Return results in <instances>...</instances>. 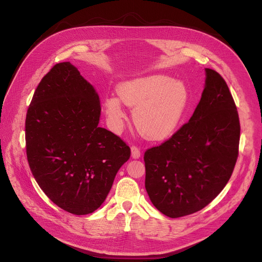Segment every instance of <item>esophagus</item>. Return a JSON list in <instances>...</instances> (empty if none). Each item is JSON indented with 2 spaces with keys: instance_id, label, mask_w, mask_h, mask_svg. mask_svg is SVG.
Here are the masks:
<instances>
[{
  "instance_id": "1",
  "label": "esophagus",
  "mask_w": 262,
  "mask_h": 262,
  "mask_svg": "<svg viewBox=\"0 0 262 262\" xmlns=\"http://www.w3.org/2000/svg\"><path fill=\"white\" fill-rule=\"evenodd\" d=\"M130 152H132V157L134 158V159H138L140 156H141V153H140V149L137 147V146H135V145H133L132 147H130Z\"/></svg>"
}]
</instances>
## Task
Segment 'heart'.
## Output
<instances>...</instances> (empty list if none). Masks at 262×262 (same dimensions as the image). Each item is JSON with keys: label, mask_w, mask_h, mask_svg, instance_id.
I'll return each mask as SVG.
<instances>
[{"label": "heart", "mask_w": 262, "mask_h": 262, "mask_svg": "<svg viewBox=\"0 0 262 262\" xmlns=\"http://www.w3.org/2000/svg\"><path fill=\"white\" fill-rule=\"evenodd\" d=\"M118 95L105 98L103 107L115 130L122 127L127 115L123 103L135 107L134 123L149 140H163L180 126L189 103V91L181 80L162 74L127 80L118 87Z\"/></svg>", "instance_id": "heart-1"}]
</instances>
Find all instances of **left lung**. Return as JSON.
Here are the masks:
<instances>
[{"mask_svg": "<svg viewBox=\"0 0 262 262\" xmlns=\"http://www.w3.org/2000/svg\"><path fill=\"white\" fill-rule=\"evenodd\" d=\"M202 98L189 122L144 153L145 189L170 217L194 213L223 190L238 158L240 122L223 77L205 69Z\"/></svg>", "mask_w": 262, "mask_h": 262, "instance_id": "1", "label": "left lung"}]
</instances>
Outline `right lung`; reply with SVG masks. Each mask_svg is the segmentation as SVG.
Wrapping results in <instances>:
<instances>
[{
    "label": "right lung",
    "instance_id": "add662e5",
    "mask_svg": "<svg viewBox=\"0 0 262 262\" xmlns=\"http://www.w3.org/2000/svg\"><path fill=\"white\" fill-rule=\"evenodd\" d=\"M98 92L69 61L41 79L25 120L26 155L47 196L77 215L98 209L130 148L99 127Z\"/></svg>",
    "mask_w": 262,
    "mask_h": 262
}]
</instances>
